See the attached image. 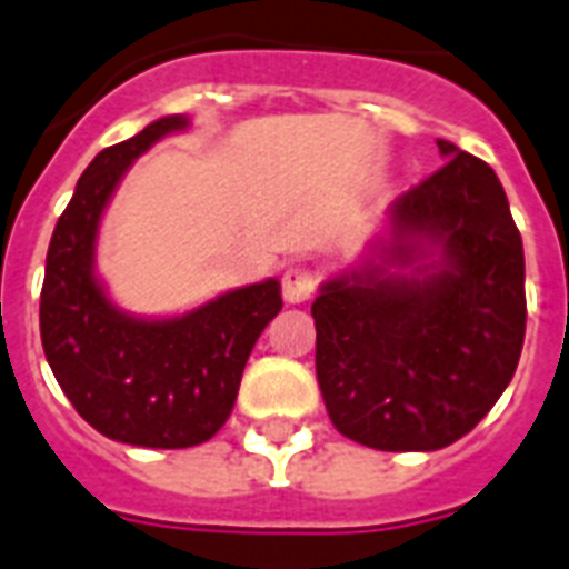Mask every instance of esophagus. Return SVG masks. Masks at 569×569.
I'll return each instance as SVG.
<instances>
[{
  "label": "esophagus",
  "instance_id": "1",
  "mask_svg": "<svg viewBox=\"0 0 569 569\" xmlns=\"http://www.w3.org/2000/svg\"><path fill=\"white\" fill-rule=\"evenodd\" d=\"M316 292V274L307 266H289L283 274V298L289 303L310 301Z\"/></svg>",
  "mask_w": 569,
  "mask_h": 569
}]
</instances>
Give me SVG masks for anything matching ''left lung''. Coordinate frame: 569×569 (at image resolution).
Returning <instances> with one entry per match:
<instances>
[{
    "label": "left lung",
    "instance_id": "obj_1",
    "mask_svg": "<svg viewBox=\"0 0 569 569\" xmlns=\"http://www.w3.org/2000/svg\"><path fill=\"white\" fill-rule=\"evenodd\" d=\"M446 162L389 209V239L312 301L330 422L380 451H433L499 401L526 339L522 239L493 168Z\"/></svg>",
    "mask_w": 569,
    "mask_h": 569
}]
</instances>
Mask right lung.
I'll return each mask as SVG.
<instances>
[{
	"mask_svg": "<svg viewBox=\"0 0 569 569\" xmlns=\"http://www.w3.org/2000/svg\"><path fill=\"white\" fill-rule=\"evenodd\" d=\"M189 118L153 120L97 153L49 241L40 289V342L76 413L109 440L189 449L221 431L241 372L283 298L274 277L173 316L136 319L109 301L93 271L100 218L138 156Z\"/></svg>",
	"mask_w": 569,
	"mask_h": 569,
	"instance_id": "1",
	"label": "right lung"
}]
</instances>
